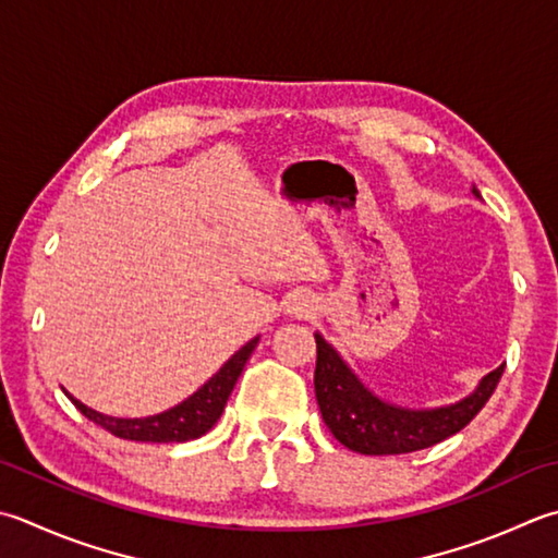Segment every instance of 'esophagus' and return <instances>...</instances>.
<instances>
[{"label":"esophagus","instance_id":"obj_1","mask_svg":"<svg viewBox=\"0 0 558 558\" xmlns=\"http://www.w3.org/2000/svg\"><path fill=\"white\" fill-rule=\"evenodd\" d=\"M286 312L298 316V319H307V316L314 314V300L307 292H292L286 302Z\"/></svg>","mask_w":558,"mask_h":558}]
</instances>
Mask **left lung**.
Segmentation results:
<instances>
[{
    "instance_id": "8db88e82",
    "label": "left lung",
    "mask_w": 558,
    "mask_h": 558,
    "mask_svg": "<svg viewBox=\"0 0 558 558\" xmlns=\"http://www.w3.org/2000/svg\"><path fill=\"white\" fill-rule=\"evenodd\" d=\"M472 191L478 195L476 189ZM314 338V391L322 418L338 442L360 454H407L460 433L486 407L506 369V363L496 367L482 379L472 397L452 407L409 411L377 399L319 333Z\"/></svg>"
}]
</instances>
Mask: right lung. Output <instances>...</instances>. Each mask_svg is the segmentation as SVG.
Listing matches in <instances>:
<instances>
[{"instance_id": "right-lung-1", "label": "right lung", "mask_w": 558, "mask_h": 558, "mask_svg": "<svg viewBox=\"0 0 558 558\" xmlns=\"http://www.w3.org/2000/svg\"><path fill=\"white\" fill-rule=\"evenodd\" d=\"M258 343V338L248 341L242 351H236L227 363L220 367V373L213 375L205 385L195 391L193 397L181 401L179 407H173L163 413H157V416L149 418H113V416H104V413H96L92 409H86L82 401H76L74 397L72 403L80 409L86 418L94 421L96 425H101L104 430H108L116 438L123 440H135V442H185V440H195L205 435L217 423V418L222 416L225 403L232 395V389L236 385L239 375L246 365V360L254 353V348Z\"/></svg>"}]
</instances>
